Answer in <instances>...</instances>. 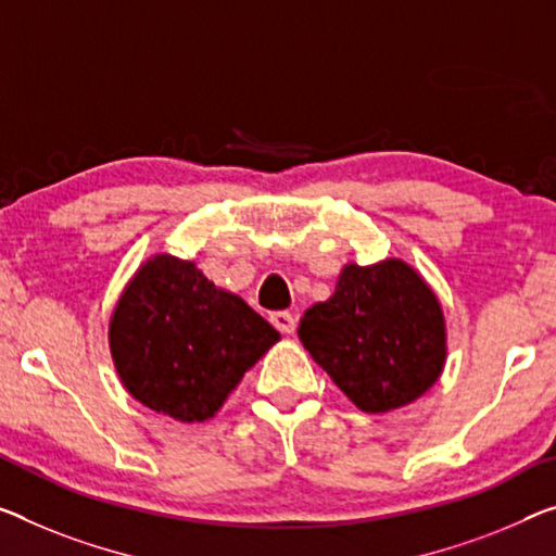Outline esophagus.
<instances>
[{
  "instance_id": "esophagus-1",
  "label": "esophagus",
  "mask_w": 556,
  "mask_h": 556,
  "mask_svg": "<svg viewBox=\"0 0 556 556\" xmlns=\"http://www.w3.org/2000/svg\"><path fill=\"white\" fill-rule=\"evenodd\" d=\"M270 323H273V326H276V330L286 332V336H290V332H295V318H293V313H288V311L273 313L270 315Z\"/></svg>"
}]
</instances>
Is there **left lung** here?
I'll return each mask as SVG.
<instances>
[{
  "instance_id": "1",
  "label": "left lung",
  "mask_w": 556,
  "mask_h": 556,
  "mask_svg": "<svg viewBox=\"0 0 556 556\" xmlns=\"http://www.w3.org/2000/svg\"><path fill=\"white\" fill-rule=\"evenodd\" d=\"M303 348L363 413H390L425 395L447 361L440 298L409 263H348L336 293L307 307Z\"/></svg>"
}]
</instances>
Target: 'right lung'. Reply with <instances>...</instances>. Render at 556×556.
I'll use <instances>...</instances> for the list:
<instances>
[{"mask_svg":"<svg viewBox=\"0 0 556 556\" xmlns=\"http://www.w3.org/2000/svg\"><path fill=\"white\" fill-rule=\"evenodd\" d=\"M278 340L243 298L168 253L141 263L109 320L111 357L126 392L178 422L211 420Z\"/></svg>","mask_w":556,"mask_h":556,"instance_id":"add662e5","label":"right lung"}]
</instances>
